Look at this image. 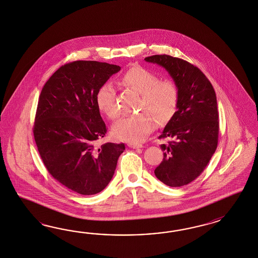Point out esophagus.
Listing matches in <instances>:
<instances>
[{
  "label": "esophagus",
  "instance_id": "obj_1",
  "mask_svg": "<svg viewBox=\"0 0 258 258\" xmlns=\"http://www.w3.org/2000/svg\"><path fill=\"white\" fill-rule=\"evenodd\" d=\"M127 146L130 148H132V149H142L143 148V145H141V144H134V143H130Z\"/></svg>",
  "mask_w": 258,
  "mask_h": 258
}]
</instances>
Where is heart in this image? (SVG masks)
Listing matches in <instances>:
<instances>
[{"label":"heart","instance_id":"heart-1","mask_svg":"<svg viewBox=\"0 0 258 258\" xmlns=\"http://www.w3.org/2000/svg\"><path fill=\"white\" fill-rule=\"evenodd\" d=\"M120 84L140 94L139 109L145 111L125 116L113 125L112 134L118 140L139 143L155 128V118L159 124H165L176 113L180 94L177 84L171 79L159 80L154 72L134 65L121 76ZM95 103L107 117L111 120L119 117L115 91L110 84L98 88Z\"/></svg>","mask_w":258,"mask_h":258}]
</instances>
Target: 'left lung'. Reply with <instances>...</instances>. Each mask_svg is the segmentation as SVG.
<instances>
[{
  "mask_svg": "<svg viewBox=\"0 0 258 258\" xmlns=\"http://www.w3.org/2000/svg\"><path fill=\"white\" fill-rule=\"evenodd\" d=\"M145 60L164 67L179 88L177 111L159 136L170 141L161 145L164 159L154 173L168 186H183L203 173L218 147L216 93L203 72L186 60L168 55Z\"/></svg>",
  "mask_w": 258,
  "mask_h": 258,
  "instance_id": "left-lung-1",
  "label": "left lung"
}]
</instances>
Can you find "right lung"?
<instances>
[{
  "mask_svg": "<svg viewBox=\"0 0 258 258\" xmlns=\"http://www.w3.org/2000/svg\"><path fill=\"white\" fill-rule=\"evenodd\" d=\"M120 66L93 60L64 64L47 80L39 95L34 138L55 180L81 195H94L109 184L125 145L106 143L107 133L95 103L98 88Z\"/></svg>",
  "mask_w": 258,
  "mask_h": 258,
  "instance_id": "obj_1",
  "label": "right lung"
}]
</instances>
